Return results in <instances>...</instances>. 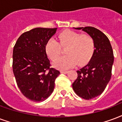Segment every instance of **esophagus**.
I'll return each instance as SVG.
<instances>
[{
  "mask_svg": "<svg viewBox=\"0 0 122 122\" xmlns=\"http://www.w3.org/2000/svg\"><path fill=\"white\" fill-rule=\"evenodd\" d=\"M60 72L62 73V74H66V73L68 72V71L67 70H61L60 71Z\"/></svg>",
  "mask_w": 122,
  "mask_h": 122,
  "instance_id": "esophagus-1",
  "label": "esophagus"
}]
</instances>
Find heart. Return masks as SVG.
<instances>
[{
    "label": "heart",
    "mask_w": 122,
    "mask_h": 122,
    "mask_svg": "<svg viewBox=\"0 0 122 122\" xmlns=\"http://www.w3.org/2000/svg\"><path fill=\"white\" fill-rule=\"evenodd\" d=\"M58 42L50 39L46 45V52L54 61L60 56L62 48H66V54L54 63L57 68L66 70L75 65H83L89 61L94 50V41L88 34H80L71 30H65L59 34Z\"/></svg>",
    "instance_id": "obj_1"
}]
</instances>
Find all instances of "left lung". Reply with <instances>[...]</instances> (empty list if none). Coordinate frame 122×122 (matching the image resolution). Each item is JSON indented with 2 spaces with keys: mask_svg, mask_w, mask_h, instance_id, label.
Returning a JSON list of instances; mask_svg holds the SVG:
<instances>
[{
  "mask_svg": "<svg viewBox=\"0 0 122 122\" xmlns=\"http://www.w3.org/2000/svg\"><path fill=\"white\" fill-rule=\"evenodd\" d=\"M82 30L92 37L94 50L87 65L77 70V79L72 84L73 90L79 97L91 100L104 91L111 77L114 55L109 39L94 27L74 28Z\"/></svg>",
  "mask_w": 122,
  "mask_h": 122,
  "instance_id": "1",
  "label": "left lung"
}]
</instances>
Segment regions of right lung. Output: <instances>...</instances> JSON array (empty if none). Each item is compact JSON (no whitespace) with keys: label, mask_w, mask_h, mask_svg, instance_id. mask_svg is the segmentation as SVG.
<instances>
[{"label":"right lung","mask_w":122,"mask_h":122,"mask_svg":"<svg viewBox=\"0 0 122 122\" xmlns=\"http://www.w3.org/2000/svg\"><path fill=\"white\" fill-rule=\"evenodd\" d=\"M57 29L36 28L26 31L13 48V72L17 86L22 94L33 102H43L51 95L60 74L50 68L45 49Z\"/></svg>","instance_id":"add662e5"}]
</instances>
